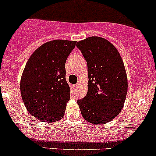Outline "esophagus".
<instances>
[{
	"label": "esophagus",
	"mask_w": 156,
	"mask_h": 156,
	"mask_svg": "<svg viewBox=\"0 0 156 156\" xmlns=\"http://www.w3.org/2000/svg\"><path fill=\"white\" fill-rule=\"evenodd\" d=\"M78 86V83H76V84L74 85V87H75V88H76V87Z\"/></svg>",
	"instance_id": "34e87169"
}]
</instances>
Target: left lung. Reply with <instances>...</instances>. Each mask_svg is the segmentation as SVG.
<instances>
[{"label":"left lung","instance_id":"1","mask_svg":"<svg viewBox=\"0 0 156 156\" xmlns=\"http://www.w3.org/2000/svg\"><path fill=\"white\" fill-rule=\"evenodd\" d=\"M88 68V91L77 101L82 116L88 122L103 124L120 113L127 93L124 62L113 44L101 37L78 41Z\"/></svg>","mask_w":156,"mask_h":156}]
</instances>
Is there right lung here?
<instances>
[{
    "label": "right lung",
    "instance_id": "1",
    "mask_svg": "<svg viewBox=\"0 0 156 156\" xmlns=\"http://www.w3.org/2000/svg\"><path fill=\"white\" fill-rule=\"evenodd\" d=\"M76 41L54 40L30 56L21 75L20 89L24 105L34 117L52 123L64 115L70 98L65 63Z\"/></svg>",
    "mask_w": 156,
    "mask_h": 156
}]
</instances>
